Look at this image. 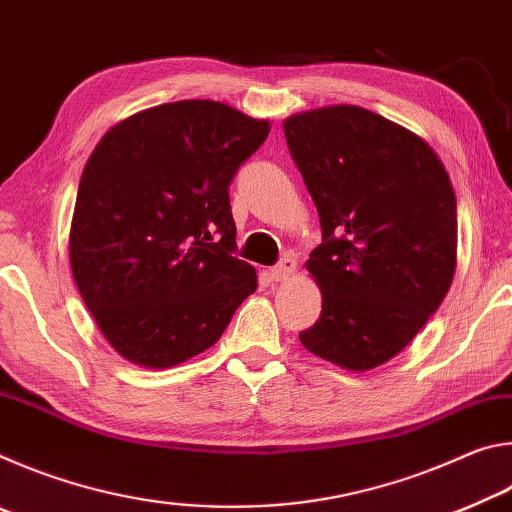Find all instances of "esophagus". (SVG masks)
Instances as JSON below:
<instances>
[{
	"instance_id": "obj_1",
	"label": "esophagus",
	"mask_w": 512,
	"mask_h": 512,
	"mask_svg": "<svg viewBox=\"0 0 512 512\" xmlns=\"http://www.w3.org/2000/svg\"><path fill=\"white\" fill-rule=\"evenodd\" d=\"M296 271V259H293L291 255H287V257H282L280 262H277L273 268H271V277L275 282H284V280H289V275Z\"/></svg>"
}]
</instances>
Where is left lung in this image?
Returning <instances> with one entry per match:
<instances>
[{
	"instance_id": "obj_1",
	"label": "left lung",
	"mask_w": 512,
	"mask_h": 512,
	"mask_svg": "<svg viewBox=\"0 0 512 512\" xmlns=\"http://www.w3.org/2000/svg\"><path fill=\"white\" fill-rule=\"evenodd\" d=\"M284 137L323 230L307 262L323 311L300 343L370 370L411 343L452 284V183L427 142L359 106L300 112Z\"/></svg>"
}]
</instances>
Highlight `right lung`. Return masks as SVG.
I'll return each instance as SVG.
<instances>
[{
    "mask_svg": "<svg viewBox=\"0 0 512 512\" xmlns=\"http://www.w3.org/2000/svg\"><path fill=\"white\" fill-rule=\"evenodd\" d=\"M268 121L176 101L121 121L85 164L69 262L85 307L121 357L169 368L221 339L257 289L235 257L228 187Z\"/></svg>",
    "mask_w": 512,
    "mask_h": 512,
    "instance_id": "obj_1",
    "label": "right lung"
}]
</instances>
